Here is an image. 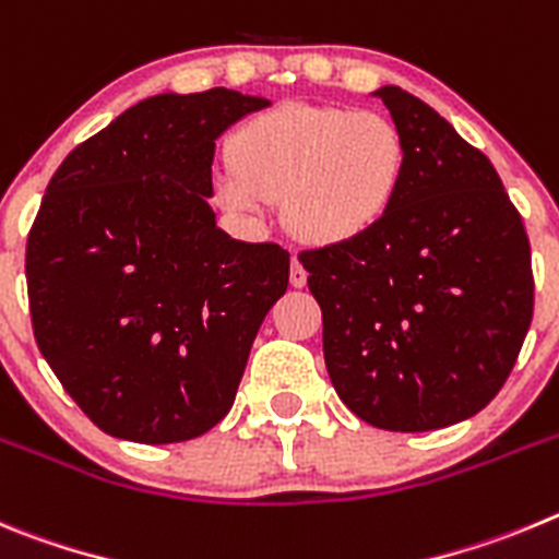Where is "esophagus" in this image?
<instances>
[{"label": "esophagus", "mask_w": 559, "mask_h": 559, "mask_svg": "<svg viewBox=\"0 0 559 559\" xmlns=\"http://www.w3.org/2000/svg\"><path fill=\"white\" fill-rule=\"evenodd\" d=\"M289 284L292 286H304L306 284V270H304V264H300L298 259H292V270H289Z\"/></svg>", "instance_id": "1"}]
</instances>
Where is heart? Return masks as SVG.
<instances>
[{"instance_id": "b5f03b06", "label": "heart", "mask_w": 559, "mask_h": 559, "mask_svg": "<svg viewBox=\"0 0 559 559\" xmlns=\"http://www.w3.org/2000/svg\"><path fill=\"white\" fill-rule=\"evenodd\" d=\"M230 167L214 175L228 211L255 217L281 200L292 236L309 245L354 242L390 214L409 147L384 114L286 103L236 128Z\"/></svg>"}]
</instances>
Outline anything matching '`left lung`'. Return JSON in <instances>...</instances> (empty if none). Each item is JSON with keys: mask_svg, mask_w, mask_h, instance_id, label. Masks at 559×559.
Masks as SVG:
<instances>
[{"mask_svg": "<svg viewBox=\"0 0 559 559\" xmlns=\"http://www.w3.org/2000/svg\"><path fill=\"white\" fill-rule=\"evenodd\" d=\"M373 97L409 147L399 200L354 242L298 259L342 404L376 429H445L496 399L524 345L530 239L485 153L399 85Z\"/></svg>", "mask_w": 559, "mask_h": 559, "instance_id": "left-lung-1", "label": "left lung"}]
</instances>
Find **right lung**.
Listing matches in <instances>:
<instances>
[{
	"mask_svg": "<svg viewBox=\"0 0 559 559\" xmlns=\"http://www.w3.org/2000/svg\"><path fill=\"white\" fill-rule=\"evenodd\" d=\"M267 105L234 88L155 94L49 180L27 239L35 342L110 437L192 440L234 406L289 253L219 228L211 164L219 135Z\"/></svg>",
	"mask_w": 559,
	"mask_h": 559,
	"instance_id": "add662e5",
	"label": "right lung"
}]
</instances>
